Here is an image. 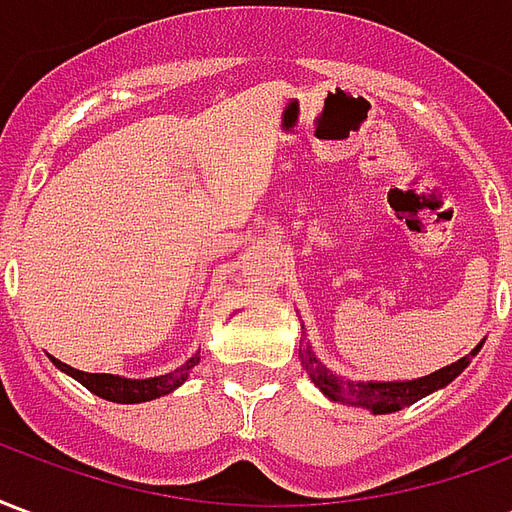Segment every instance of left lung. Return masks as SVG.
Returning a JSON list of instances; mask_svg holds the SVG:
<instances>
[{"instance_id": "left-lung-1", "label": "left lung", "mask_w": 512, "mask_h": 512, "mask_svg": "<svg viewBox=\"0 0 512 512\" xmlns=\"http://www.w3.org/2000/svg\"><path fill=\"white\" fill-rule=\"evenodd\" d=\"M304 329V326H301ZM483 348V343L472 348V354H466L458 362L441 367L430 376L414 378V381H351V378H343L332 373L329 367L323 365L321 359L315 356L310 343L299 345V359L301 367L307 370V376L312 378V384L321 389L323 395L334 400V403H343V406L354 408H367L373 414H392V411H400V408L417 403L430 392H436L441 386H447L452 378H458L469 367V359L477 356V351Z\"/></svg>"}]
</instances>
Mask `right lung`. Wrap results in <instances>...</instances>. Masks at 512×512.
<instances>
[{
	"mask_svg": "<svg viewBox=\"0 0 512 512\" xmlns=\"http://www.w3.org/2000/svg\"><path fill=\"white\" fill-rule=\"evenodd\" d=\"M51 362L60 367L62 373H68L71 378H76L79 384L87 386L93 395L104 397V400H112V403H145V400H156L161 395H169L172 389H178L186 378H189V370L197 362H200V354H194L186 362L180 365L178 370H172L167 376L156 378H120L109 376V373H84V370H76V367L65 365L60 359L51 356Z\"/></svg>",
	"mask_w": 512,
	"mask_h": 512,
	"instance_id": "1",
	"label": "right lung"
}]
</instances>
